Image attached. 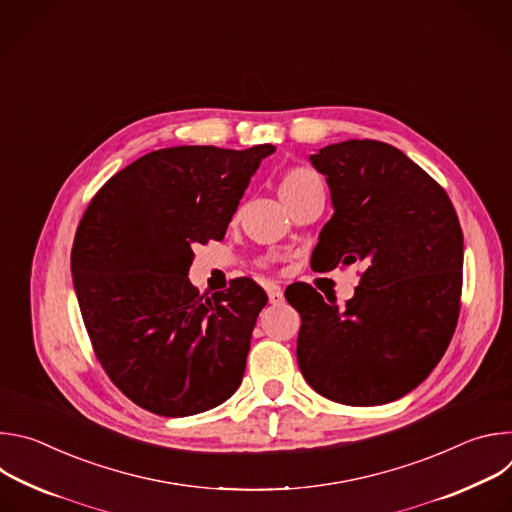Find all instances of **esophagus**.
<instances>
[{
    "mask_svg": "<svg viewBox=\"0 0 512 512\" xmlns=\"http://www.w3.org/2000/svg\"><path fill=\"white\" fill-rule=\"evenodd\" d=\"M267 294H269V304H273V306L283 304V291L277 285H269Z\"/></svg>",
    "mask_w": 512,
    "mask_h": 512,
    "instance_id": "34e87169",
    "label": "esophagus"
}]
</instances>
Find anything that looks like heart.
<instances>
[{"label":"heart","instance_id":"obj_1","mask_svg":"<svg viewBox=\"0 0 512 512\" xmlns=\"http://www.w3.org/2000/svg\"><path fill=\"white\" fill-rule=\"evenodd\" d=\"M314 182H322L320 176H318L314 170L304 168V166L289 168V170L283 174L281 182H279V194H281L283 200H285V198H291V196H296L298 192H302L304 188H308V186L314 184Z\"/></svg>","mask_w":512,"mask_h":512}]
</instances>
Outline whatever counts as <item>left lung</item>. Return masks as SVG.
I'll list each match as a JSON object with an SVG mask.
<instances>
[{"label": "left lung", "mask_w": 512, "mask_h": 512, "mask_svg": "<svg viewBox=\"0 0 512 512\" xmlns=\"http://www.w3.org/2000/svg\"><path fill=\"white\" fill-rule=\"evenodd\" d=\"M310 160L334 204L316 267L356 263L362 273L340 310L308 283L285 289L302 316L300 371L330 401L383 405L427 379L454 336L462 227L446 190L389 143L348 139Z\"/></svg>", "instance_id": "1"}]
</instances>
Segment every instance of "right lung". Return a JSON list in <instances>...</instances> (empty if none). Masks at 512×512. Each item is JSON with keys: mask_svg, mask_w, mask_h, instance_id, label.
<instances>
[{"mask_svg": "<svg viewBox=\"0 0 512 512\" xmlns=\"http://www.w3.org/2000/svg\"><path fill=\"white\" fill-rule=\"evenodd\" d=\"M275 145H178L135 160L93 196L70 251L72 283L93 350L135 405L186 417L241 385L267 304L249 277L210 298L188 281L192 247L221 241Z\"/></svg>", "mask_w": 512, "mask_h": 512, "instance_id": "add662e5", "label": "right lung"}]
</instances>
